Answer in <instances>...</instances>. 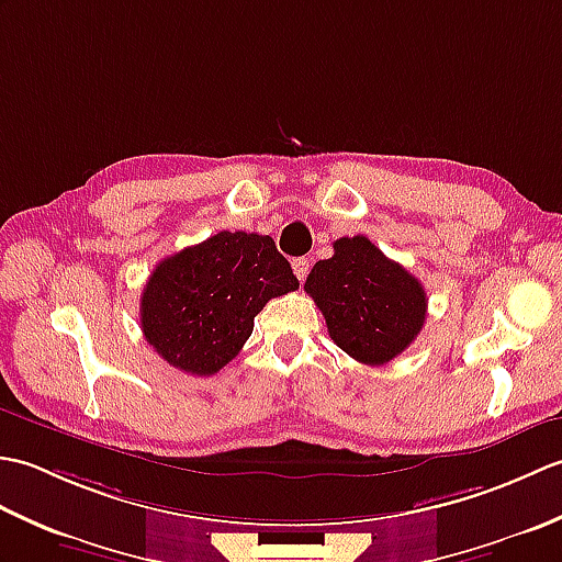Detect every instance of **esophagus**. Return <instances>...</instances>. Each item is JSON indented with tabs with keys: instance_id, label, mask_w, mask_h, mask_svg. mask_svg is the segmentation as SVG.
Returning <instances> with one entry per match:
<instances>
[{
	"instance_id": "34e87169",
	"label": "esophagus",
	"mask_w": 562,
	"mask_h": 562,
	"mask_svg": "<svg viewBox=\"0 0 562 562\" xmlns=\"http://www.w3.org/2000/svg\"><path fill=\"white\" fill-rule=\"evenodd\" d=\"M292 270L296 274V280L304 282L306 274H308V258H294L292 260Z\"/></svg>"
}]
</instances>
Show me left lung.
<instances>
[{
    "instance_id": "1",
    "label": "left lung",
    "mask_w": 562,
    "mask_h": 562,
    "mask_svg": "<svg viewBox=\"0 0 562 562\" xmlns=\"http://www.w3.org/2000/svg\"><path fill=\"white\" fill-rule=\"evenodd\" d=\"M304 290L324 314L333 342L362 364L391 362L425 326L420 280L367 236L338 238L333 256L308 272Z\"/></svg>"
}]
</instances>
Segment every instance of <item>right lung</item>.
Wrapping results in <instances>:
<instances>
[{
  "mask_svg": "<svg viewBox=\"0 0 562 562\" xmlns=\"http://www.w3.org/2000/svg\"><path fill=\"white\" fill-rule=\"evenodd\" d=\"M296 288L270 236L220 232L154 268L139 302L142 333L171 367L212 376L244 348L262 306Z\"/></svg>",
  "mask_w": 562,
  "mask_h": 562,
  "instance_id": "obj_1",
  "label": "right lung"
}]
</instances>
